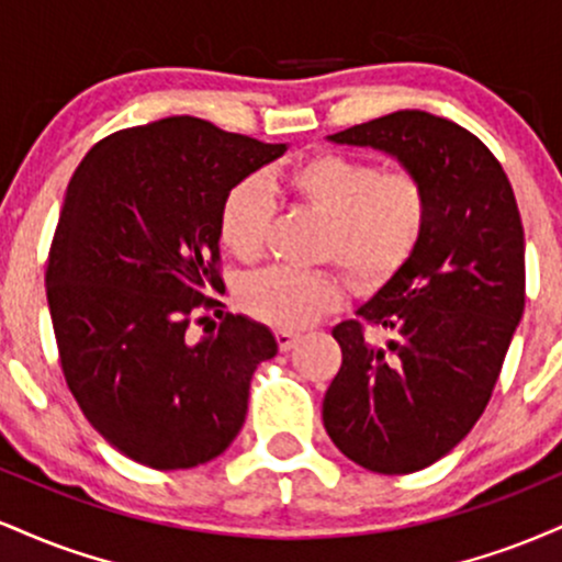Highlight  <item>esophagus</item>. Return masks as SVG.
<instances>
[{
    "label": "esophagus",
    "mask_w": 562,
    "mask_h": 562,
    "mask_svg": "<svg viewBox=\"0 0 562 562\" xmlns=\"http://www.w3.org/2000/svg\"><path fill=\"white\" fill-rule=\"evenodd\" d=\"M274 338H277V346H280V351H290V348L299 344L301 335L299 333H290V330H277Z\"/></svg>",
    "instance_id": "1"
}]
</instances>
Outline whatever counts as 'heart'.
<instances>
[{
    "label": "heart",
    "mask_w": 562,
    "mask_h": 562,
    "mask_svg": "<svg viewBox=\"0 0 562 562\" xmlns=\"http://www.w3.org/2000/svg\"><path fill=\"white\" fill-rule=\"evenodd\" d=\"M295 203L327 222L325 261L344 267L359 290L393 280L420 248L430 218L428 187L415 171H380L344 153H317L282 173ZM274 200L256 179L237 182L222 200L218 237L237 261L254 263L267 250ZM344 301V282L333 272L263 269L245 277V314L280 330H301Z\"/></svg>",
    "instance_id": "obj_1"
}]
</instances>
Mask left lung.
Masks as SVG:
<instances>
[{
	"mask_svg": "<svg viewBox=\"0 0 562 562\" xmlns=\"http://www.w3.org/2000/svg\"><path fill=\"white\" fill-rule=\"evenodd\" d=\"M389 153L428 187L417 254L333 327L344 351L322 402L327 436L372 473L434 465L486 409L526 306V243L507 173L454 121L396 111L327 137ZM372 326L390 338L372 341Z\"/></svg>",
	"mask_w": 562,
	"mask_h": 562,
	"instance_id": "left-lung-1",
	"label": "left lung"
}]
</instances>
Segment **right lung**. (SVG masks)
Instances as JSON below:
<instances>
[{
  "label": "right lung",
  "instance_id": "add662e5",
  "mask_svg": "<svg viewBox=\"0 0 562 562\" xmlns=\"http://www.w3.org/2000/svg\"><path fill=\"white\" fill-rule=\"evenodd\" d=\"M285 150L173 115L97 142L70 179L47 261L63 375L97 434L139 465H203L240 434L274 335L243 314L198 344L187 330L222 306L224 195Z\"/></svg>",
  "mask_w": 562,
  "mask_h": 562
}]
</instances>
